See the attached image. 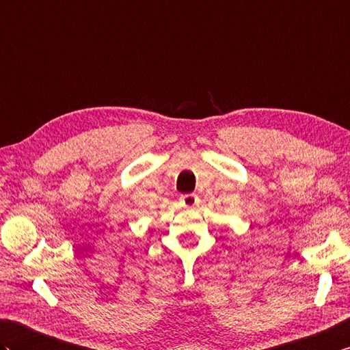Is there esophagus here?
<instances>
[{
	"instance_id": "34e87169",
	"label": "esophagus",
	"mask_w": 350,
	"mask_h": 350,
	"mask_svg": "<svg viewBox=\"0 0 350 350\" xmlns=\"http://www.w3.org/2000/svg\"><path fill=\"white\" fill-rule=\"evenodd\" d=\"M182 204L188 208H193L195 206H198V197L195 193H186L180 197Z\"/></svg>"
}]
</instances>
